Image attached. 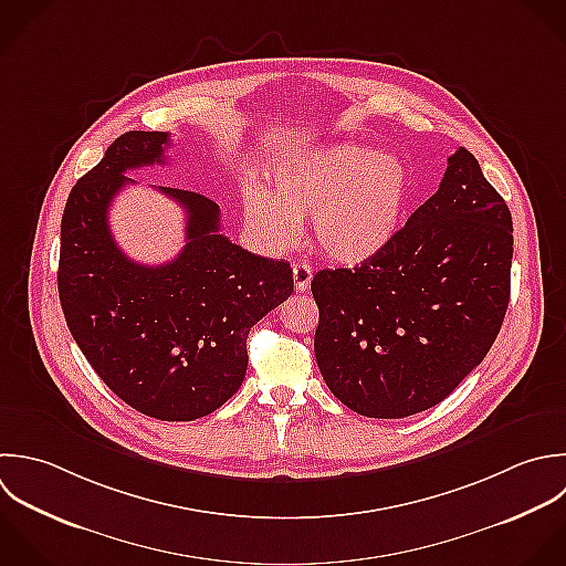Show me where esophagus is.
<instances>
[{
  "label": "esophagus",
  "mask_w": 566,
  "mask_h": 566,
  "mask_svg": "<svg viewBox=\"0 0 566 566\" xmlns=\"http://www.w3.org/2000/svg\"><path fill=\"white\" fill-rule=\"evenodd\" d=\"M293 280H295V291H297V293L308 291L311 280H313V266H308V264H295V266H293Z\"/></svg>",
  "instance_id": "1"
}]
</instances>
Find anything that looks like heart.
I'll return each mask as SVG.
<instances>
[{
  "mask_svg": "<svg viewBox=\"0 0 566 566\" xmlns=\"http://www.w3.org/2000/svg\"><path fill=\"white\" fill-rule=\"evenodd\" d=\"M412 174L392 151L337 143L273 169L271 191L249 185L247 227L273 251L291 247L311 216L315 247L337 264H361L392 244L408 220Z\"/></svg>",
  "mask_w": 566,
  "mask_h": 566,
  "instance_id": "b5f03b06",
  "label": "heart"
}]
</instances>
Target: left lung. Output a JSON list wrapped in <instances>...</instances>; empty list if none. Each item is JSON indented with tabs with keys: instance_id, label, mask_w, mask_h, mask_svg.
Segmentation results:
<instances>
[{
	"instance_id": "obj_1",
	"label": "left lung",
	"mask_w": 566,
	"mask_h": 566,
	"mask_svg": "<svg viewBox=\"0 0 566 566\" xmlns=\"http://www.w3.org/2000/svg\"><path fill=\"white\" fill-rule=\"evenodd\" d=\"M512 258L510 207L459 147L388 249L313 277L315 357L331 392L370 419L441 403L499 337Z\"/></svg>"
}]
</instances>
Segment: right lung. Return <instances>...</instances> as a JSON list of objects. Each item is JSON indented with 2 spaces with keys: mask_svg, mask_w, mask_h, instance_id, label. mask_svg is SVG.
Returning a JSON list of instances; mask_svg holds the SVG:
<instances>
[{
  "mask_svg": "<svg viewBox=\"0 0 566 566\" xmlns=\"http://www.w3.org/2000/svg\"><path fill=\"white\" fill-rule=\"evenodd\" d=\"M169 132H125L70 191L61 218L59 300L67 328L103 384L160 421H193L229 401L247 375V337L293 293L284 260L244 251L220 233L202 193L158 187L187 213L182 251L167 264L129 260L107 211L134 180L165 163Z\"/></svg>",
  "mask_w": 566,
  "mask_h": 566,
  "instance_id": "add662e5",
  "label": "right lung"
}]
</instances>
